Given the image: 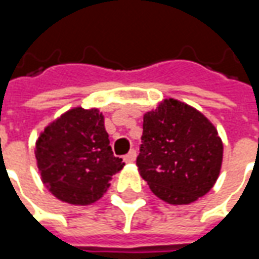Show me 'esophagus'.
Segmentation results:
<instances>
[{
  "mask_svg": "<svg viewBox=\"0 0 259 259\" xmlns=\"http://www.w3.org/2000/svg\"><path fill=\"white\" fill-rule=\"evenodd\" d=\"M136 157H137V154H136V150H130L126 155L123 157V161L126 163H132L136 161Z\"/></svg>",
  "mask_w": 259,
  "mask_h": 259,
  "instance_id": "esophagus-1",
  "label": "esophagus"
}]
</instances>
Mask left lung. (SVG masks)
<instances>
[{"label": "left lung", "mask_w": 259, "mask_h": 259, "mask_svg": "<svg viewBox=\"0 0 259 259\" xmlns=\"http://www.w3.org/2000/svg\"><path fill=\"white\" fill-rule=\"evenodd\" d=\"M222 155L215 126L185 102L169 98L144 115L136 165L161 200L183 205L205 195L219 176Z\"/></svg>", "instance_id": "obj_1"}]
</instances>
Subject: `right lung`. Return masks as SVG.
Masks as SVG:
<instances>
[{
    "instance_id": "obj_1",
    "label": "right lung",
    "mask_w": 259,
    "mask_h": 259,
    "mask_svg": "<svg viewBox=\"0 0 259 259\" xmlns=\"http://www.w3.org/2000/svg\"><path fill=\"white\" fill-rule=\"evenodd\" d=\"M36 159L48 190L73 205L100 200L124 165L113 155L102 113L80 107L44 129L36 143Z\"/></svg>"
}]
</instances>
